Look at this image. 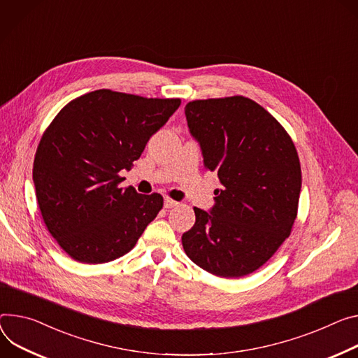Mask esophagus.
Instances as JSON below:
<instances>
[{
    "instance_id": "1",
    "label": "esophagus",
    "mask_w": 358,
    "mask_h": 358,
    "mask_svg": "<svg viewBox=\"0 0 358 358\" xmlns=\"http://www.w3.org/2000/svg\"><path fill=\"white\" fill-rule=\"evenodd\" d=\"M180 203H177V201H174L173 199H170V197H166V200H164V207L166 208H173V207H177Z\"/></svg>"
}]
</instances>
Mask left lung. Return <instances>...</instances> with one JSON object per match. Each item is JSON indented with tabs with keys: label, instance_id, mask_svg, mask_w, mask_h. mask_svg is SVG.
I'll use <instances>...</instances> for the list:
<instances>
[{
	"label": "left lung",
	"instance_id": "obj_1",
	"mask_svg": "<svg viewBox=\"0 0 358 358\" xmlns=\"http://www.w3.org/2000/svg\"><path fill=\"white\" fill-rule=\"evenodd\" d=\"M191 134L204 166L217 171L211 213L194 207L196 224L182 234L192 263L224 278L264 266L297 218L300 158L285 128L243 95L194 100L185 106Z\"/></svg>",
	"mask_w": 358,
	"mask_h": 358
}]
</instances>
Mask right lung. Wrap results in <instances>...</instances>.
<instances>
[{"mask_svg": "<svg viewBox=\"0 0 358 358\" xmlns=\"http://www.w3.org/2000/svg\"><path fill=\"white\" fill-rule=\"evenodd\" d=\"M180 104L103 88L77 96L47 127L32 180L47 230L76 262L122 257L162 208L161 194L121 187L120 173L131 170Z\"/></svg>", "mask_w": 358, "mask_h": 358, "instance_id": "1", "label": "right lung"}]
</instances>
